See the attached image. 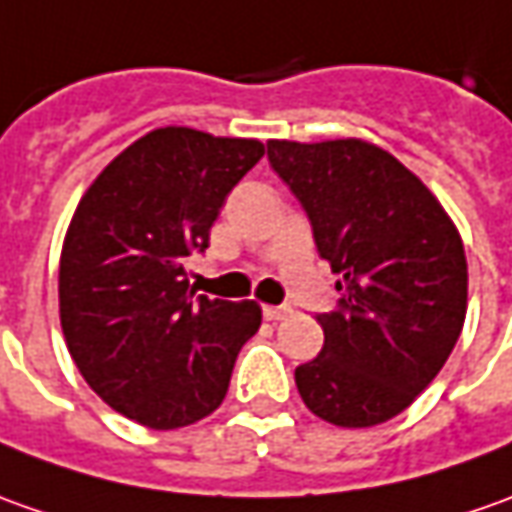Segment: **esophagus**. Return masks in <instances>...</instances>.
<instances>
[{
	"label": "esophagus",
	"mask_w": 512,
	"mask_h": 512,
	"mask_svg": "<svg viewBox=\"0 0 512 512\" xmlns=\"http://www.w3.org/2000/svg\"><path fill=\"white\" fill-rule=\"evenodd\" d=\"M263 316H266L269 322H280L285 316H291V308H288V305H266V308H263Z\"/></svg>",
	"instance_id": "esophagus-1"
}]
</instances>
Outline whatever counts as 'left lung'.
I'll return each instance as SVG.
<instances>
[{
  "label": "left lung",
  "mask_w": 512,
  "mask_h": 512,
  "mask_svg": "<svg viewBox=\"0 0 512 512\" xmlns=\"http://www.w3.org/2000/svg\"><path fill=\"white\" fill-rule=\"evenodd\" d=\"M269 162L308 212L319 255L342 274L339 311L316 316L325 344L294 373L302 401L342 429L387 423L460 339V229L412 170L367 139H269Z\"/></svg>",
  "instance_id": "left-lung-1"
}]
</instances>
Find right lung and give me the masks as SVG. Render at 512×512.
I'll return each instance as SVG.
<instances>
[{"label": "right lung", "instance_id": "1", "mask_svg": "<svg viewBox=\"0 0 512 512\" xmlns=\"http://www.w3.org/2000/svg\"><path fill=\"white\" fill-rule=\"evenodd\" d=\"M266 154L260 139L165 125L117 154L78 201L61 246L58 314L83 381L114 412L182 429L227 398L255 300L196 297L187 257Z\"/></svg>", "mask_w": 512, "mask_h": 512}]
</instances>
